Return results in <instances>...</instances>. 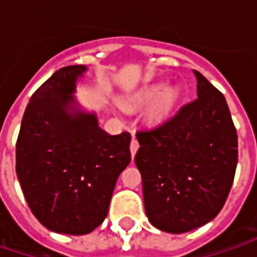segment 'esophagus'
Instances as JSON below:
<instances>
[{
    "mask_svg": "<svg viewBox=\"0 0 257 257\" xmlns=\"http://www.w3.org/2000/svg\"><path fill=\"white\" fill-rule=\"evenodd\" d=\"M137 150H139V142L136 140V137H134L133 134V139H132V143H130V152H132V156L137 153Z\"/></svg>",
    "mask_w": 257,
    "mask_h": 257,
    "instance_id": "esophagus-1",
    "label": "esophagus"
}]
</instances>
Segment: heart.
<instances>
[{"instance_id": "b5f03b06", "label": "heart", "mask_w": 257, "mask_h": 257, "mask_svg": "<svg viewBox=\"0 0 257 257\" xmlns=\"http://www.w3.org/2000/svg\"><path fill=\"white\" fill-rule=\"evenodd\" d=\"M179 97L180 91L177 87H166L164 83H152L128 94L124 98L123 105L130 110H139L149 103L144 111V118L149 124L157 125L164 123L172 115Z\"/></svg>"}]
</instances>
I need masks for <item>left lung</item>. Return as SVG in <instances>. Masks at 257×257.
Returning a JSON list of instances; mask_svg holds the SVG:
<instances>
[{
    "label": "left lung",
    "instance_id": "left-lung-1",
    "mask_svg": "<svg viewBox=\"0 0 257 257\" xmlns=\"http://www.w3.org/2000/svg\"><path fill=\"white\" fill-rule=\"evenodd\" d=\"M197 98L162 125L136 134L146 214L154 227L186 233L222 210L237 164V134L226 98L194 71Z\"/></svg>",
    "mask_w": 257,
    "mask_h": 257
}]
</instances>
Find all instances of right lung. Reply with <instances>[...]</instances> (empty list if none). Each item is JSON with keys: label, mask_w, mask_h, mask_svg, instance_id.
Instances as JSON below:
<instances>
[{"label": "right lung", "mask_w": 257, "mask_h": 257, "mask_svg": "<svg viewBox=\"0 0 257 257\" xmlns=\"http://www.w3.org/2000/svg\"><path fill=\"white\" fill-rule=\"evenodd\" d=\"M85 65L55 71L25 108L17 176L31 212L48 230L87 234L103 223L114 186L132 160L127 132L105 133L75 100Z\"/></svg>", "instance_id": "add662e5"}]
</instances>
